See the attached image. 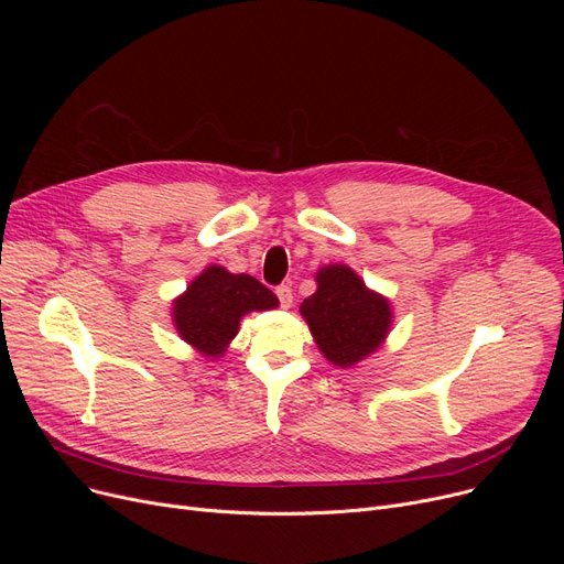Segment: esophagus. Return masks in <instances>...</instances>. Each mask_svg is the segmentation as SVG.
Segmentation results:
<instances>
[{
    "label": "esophagus",
    "mask_w": 564,
    "mask_h": 564,
    "mask_svg": "<svg viewBox=\"0 0 564 564\" xmlns=\"http://www.w3.org/2000/svg\"><path fill=\"white\" fill-rule=\"evenodd\" d=\"M276 297H279V302H281L283 308H290V306H292V288L279 285V288H276Z\"/></svg>",
    "instance_id": "1"
}]
</instances>
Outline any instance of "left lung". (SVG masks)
<instances>
[{"instance_id":"8db88e82","label":"left lung","mask_w":564,"mask_h":564,"mask_svg":"<svg viewBox=\"0 0 564 564\" xmlns=\"http://www.w3.org/2000/svg\"><path fill=\"white\" fill-rule=\"evenodd\" d=\"M315 281L317 290L300 306L308 329L329 364L357 366L389 336L391 304L347 264L322 267Z\"/></svg>"}]
</instances>
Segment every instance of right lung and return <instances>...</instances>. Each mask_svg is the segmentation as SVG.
Instances as JSON below:
<instances>
[{
    "label": "right lung",
    "instance_id": "right-lung-1",
    "mask_svg": "<svg viewBox=\"0 0 564 564\" xmlns=\"http://www.w3.org/2000/svg\"><path fill=\"white\" fill-rule=\"evenodd\" d=\"M276 294L249 274H230L210 264L173 302V324L185 343L203 357L221 359L251 311L276 308Z\"/></svg>",
    "mask_w": 564,
    "mask_h": 564
}]
</instances>
